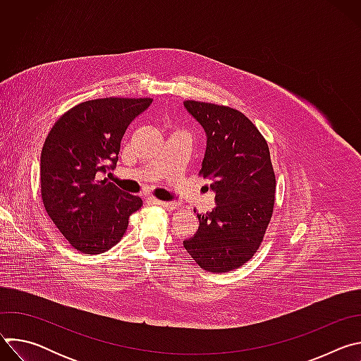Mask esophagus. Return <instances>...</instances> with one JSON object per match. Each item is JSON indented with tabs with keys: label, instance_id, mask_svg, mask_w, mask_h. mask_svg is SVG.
Returning <instances> with one entry per match:
<instances>
[{
	"label": "esophagus",
	"instance_id": "esophagus-1",
	"mask_svg": "<svg viewBox=\"0 0 361 361\" xmlns=\"http://www.w3.org/2000/svg\"><path fill=\"white\" fill-rule=\"evenodd\" d=\"M154 204L161 205V207L167 209V210H174L176 209V204L171 201H163V200H154Z\"/></svg>",
	"mask_w": 361,
	"mask_h": 361
}]
</instances>
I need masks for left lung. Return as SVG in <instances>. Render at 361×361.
<instances>
[{
    "label": "left lung",
    "mask_w": 361,
    "mask_h": 361,
    "mask_svg": "<svg viewBox=\"0 0 361 361\" xmlns=\"http://www.w3.org/2000/svg\"><path fill=\"white\" fill-rule=\"evenodd\" d=\"M184 109L205 133L200 173L210 181L216 207L197 214L198 230L183 245L201 269L226 273L251 259L271 220L276 176L270 149L234 109L191 99Z\"/></svg>",
    "instance_id": "obj_1"
}]
</instances>
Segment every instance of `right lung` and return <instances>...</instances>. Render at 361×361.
Here are the masks:
<instances>
[{
    "instance_id": "add662e5",
    "label": "right lung",
    "mask_w": 361,
    "mask_h": 361,
    "mask_svg": "<svg viewBox=\"0 0 361 361\" xmlns=\"http://www.w3.org/2000/svg\"><path fill=\"white\" fill-rule=\"evenodd\" d=\"M151 98H98L68 110L48 133L39 159L44 207L70 244L99 254L124 235L142 200L107 178L128 124Z\"/></svg>"
}]
</instances>
